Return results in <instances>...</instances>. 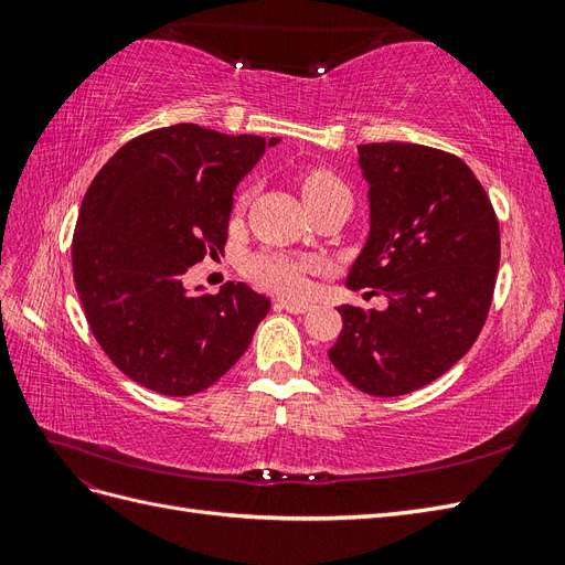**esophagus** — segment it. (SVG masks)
I'll return each instance as SVG.
<instances>
[{
    "label": "esophagus",
    "mask_w": 565,
    "mask_h": 565,
    "mask_svg": "<svg viewBox=\"0 0 565 565\" xmlns=\"http://www.w3.org/2000/svg\"><path fill=\"white\" fill-rule=\"evenodd\" d=\"M276 309L278 311H289V313H306L311 309V303H306V301H278Z\"/></svg>",
    "instance_id": "obj_1"
}]
</instances>
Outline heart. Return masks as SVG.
I'll return each mask as SVG.
<instances>
[{"label": "heart", "mask_w": 565, "mask_h": 565, "mask_svg": "<svg viewBox=\"0 0 565 565\" xmlns=\"http://www.w3.org/2000/svg\"><path fill=\"white\" fill-rule=\"evenodd\" d=\"M301 193L311 207V204L330 195L349 193V188L332 172H328V169H309V172H303L301 177ZM243 200H241V207H243ZM313 266L316 264L311 259H297V256L280 254V252H264L252 259L249 276L262 287L270 289V292L297 297V295H303L306 276H309V270Z\"/></svg>", "instance_id": "obj_1"}]
</instances>
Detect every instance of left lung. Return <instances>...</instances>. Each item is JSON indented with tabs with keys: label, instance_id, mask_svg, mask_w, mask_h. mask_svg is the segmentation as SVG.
Masks as SVG:
<instances>
[{
	"label": "left lung",
	"instance_id": "8db88e82",
	"mask_svg": "<svg viewBox=\"0 0 565 565\" xmlns=\"http://www.w3.org/2000/svg\"><path fill=\"white\" fill-rule=\"evenodd\" d=\"M370 233L347 287L384 311L339 306L332 365L370 396H403L446 374L481 334L500 268V224L457 156L417 143L358 146Z\"/></svg>",
	"mask_w": 565,
	"mask_h": 565
}]
</instances>
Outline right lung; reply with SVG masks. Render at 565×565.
Listing matches in <instances>:
<instances>
[{"label": "right lung", "instance_id": "right-lung-1", "mask_svg": "<svg viewBox=\"0 0 565 565\" xmlns=\"http://www.w3.org/2000/svg\"><path fill=\"white\" fill-rule=\"evenodd\" d=\"M278 141L152 129L92 181L73 237L75 287L100 349L136 384L193 396L247 351L270 299L245 282L191 295L183 276L204 254H224L235 188Z\"/></svg>", "mask_w": 565, "mask_h": 565}]
</instances>
